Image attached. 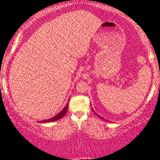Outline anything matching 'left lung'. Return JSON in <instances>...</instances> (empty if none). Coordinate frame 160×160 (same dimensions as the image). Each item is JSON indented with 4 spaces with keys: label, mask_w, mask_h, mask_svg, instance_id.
Wrapping results in <instances>:
<instances>
[{
    "label": "left lung",
    "mask_w": 160,
    "mask_h": 160,
    "mask_svg": "<svg viewBox=\"0 0 160 160\" xmlns=\"http://www.w3.org/2000/svg\"><path fill=\"white\" fill-rule=\"evenodd\" d=\"M100 118H101V119H102V120H104V119H103V118H102V117H100Z\"/></svg>",
    "instance_id": "obj_1"
}]
</instances>
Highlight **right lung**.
Masks as SVG:
<instances>
[{"mask_svg":"<svg viewBox=\"0 0 160 160\" xmlns=\"http://www.w3.org/2000/svg\"><path fill=\"white\" fill-rule=\"evenodd\" d=\"M68 104H67L66 107L64 108V109L62 110V111L60 112V113H58V114H57L56 116H55V117H53L52 118L49 119V120H43V121H39V122H52V121H56V120H59V119H61L62 117H64V116L65 115L66 112H67V111H68Z\"/></svg>","mask_w":160,"mask_h":160,"instance_id":"add662e5","label":"right lung"}]
</instances>
